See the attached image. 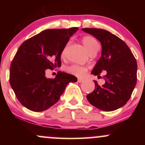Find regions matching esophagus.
Listing matches in <instances>:
<instances>
[{
  "mask_svg": "<svg viewBox=\"0 0 145 145\" xmlns=\"http://www.w3.org/2000/svg\"><path fill=\"white\" fill-rule=\"evenodd\" d=\"M83 81H84V79H83V78H78V82H82Z\"/></svg>",
  "mask_w": 145,
  "mask_h": 145,
  "instance_id": "obj_1",
  "label": "esophagus"
}]
</instances>
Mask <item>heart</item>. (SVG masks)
I'll use <instances>...</instances> for the list:
<instances>
[{
	"mask_svg": "<svg viewBox=\"0 0 145 145\" xmlns=\"http://www.w3.org/2000/svg\"><path fill=\"white\" fill-rule=\"evenodd\" d=\"M82 42L89 54L94 51L98 50L99 49V44L93 37L90 35L84 36L82 38ZM66 49H67V46L65 47L64 49L63 50L62 52H61V57L64 58L65 56ZM88 68L86 67L78 65H71L65 68V71L67 73L78 76H82V75L85 74Z\"/></svg>",
	"mask_w": 145,
	"mask_h": 145,
	"instance_id": "b5f03b06",
	"label": "heart"
}]
</instances>
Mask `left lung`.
I'll return each instance as SVG.
<instances>
[{
	"label": "left lung",
	"mask_w": 145,
	"mask_h": 145,
	"mask_svg": "<svg viewBox=\"0 0 145 145\" xmlns=\"http://www.w3.org/2000/svg\"><path fill=\"white\" fill-rule=\"evenodd\" d=\"M82 31L100 41L101 56L91 74L99 76L105 71V84L94 80V91L86 95L97 108L113 111L123 106L130 98L137 81V63L134 54L122 39L109 31L84 28Z\"/></svg>",
	"instance_id": "left-lung-1"
}]
</instances>
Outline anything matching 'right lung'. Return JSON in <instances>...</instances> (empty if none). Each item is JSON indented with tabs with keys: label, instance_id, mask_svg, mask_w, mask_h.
I'll use <instances>...</instances> for the list:
<instances>
[{
	"label": "right lung",
	"instance_id": "add662e5",
	"mask_svg": "<svg viewBox=\"0 0 145 145\" xmlns=\"http://www.w3.org/2000/svg\"><path fill=\"white\" fill-rule=\"evenodd\" d=\"M78 28L48 29L24 41L11 63L9 82L22 105L41 112L56 104L76 76L58 71L54 78L46 77L47 69L61 65V55Z\"/></svg>",
	"mask_w": 145,
	"mask_h": 145
}]
</instances>
